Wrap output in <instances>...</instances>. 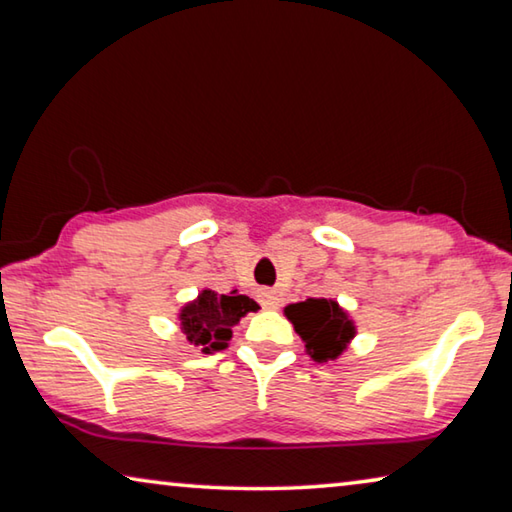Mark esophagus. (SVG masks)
Segmentation results:
<instances>
[{"label":"esophagus","instance_id":"esophagus-1","mask_svg":"<svg viewBox=\"0 0 512 512\" xmlns=\"http://www.w3.org/2000/svg\"><path fill=\"white\" fill-rule=\"evenodd\" d=\"M264 307L266 309H277V307H280V298H277L275 293H264Z\"/></svg>","mask_w":512,"mask_h":512}]
</instances>
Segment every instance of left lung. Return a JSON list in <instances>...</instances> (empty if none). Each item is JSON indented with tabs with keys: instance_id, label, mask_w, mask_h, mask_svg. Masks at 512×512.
I'll use <instances>...</instances> for the list:
<instances>
[{
	"instance_id": "left-lung-1",
	"label": "left lung",
	"mask_w": 512,
	"mask_h": 512,
	"mask_svg": "<svg viewBox=\"0 0 512 512\" xmlns=\"http://www.w3.org/2000/svg\"><path fill=\"white\" fill-rule=\"evenodd\" d=\"M287 316L302 341L305 350L314 361H336L348 348V343L357 334L348 311L341 309L336 300L307 298L305 302L284 307Z\"/></svg>"
}]
</instances>
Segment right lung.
Returning <instances> with one entry per match:
<instances>
[{
    "label": "right lung",
    "mask_w": 512,
    "mask_h": 512,
    "mask_svg": "<svg viewBox=\"0 0 512 512\" xmlns=\"http://www.w3.org/2000/svg\"><path fill=\"white\" fill-rule=\"evenodd\" d=\"M257 309L259 305L253 298L241 296L237 291H230L225 296V293L203 289L196 300L187 302L180 309L178 320L187 341L198 345L205 354H212L228 348V341L232 339V327L248 311Z\"/></svg>",
    "instance_id": "add662e5"
}]
</instances>
